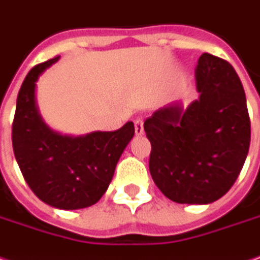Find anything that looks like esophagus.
Returning a JSON list of instances; mask_svg holds the SVG:
<instances>
[{
    "label": "esophagus",
    "mask_w": 260,
    "mask_h": 260,
    "mask_svg": "<svg viewBox=\"0 0 260 260\" xmlns=\"http://www.w3.org/2000/svg\"><path fill=\"white\" fill-rule=\"evenodd\" d=\"M134 132H136V134H143V132H144V127H143V118H136L134 120Z\"/></svg>",
    "instance_id": "34e87169"
}]
</instances>
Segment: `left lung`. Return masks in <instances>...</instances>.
I'll return each mask as SVG.
<instances>
[{
    "instance_id": "8db88e82",
    "label": "left lung",
    "mask_w": 260,
    "mask_h": 260,
    "mask_svg": "<svg viewBox=\"0 0 260 260\" xmlns=\"http://www.w3.org/2000/svg\"><path fill=\"white\" fill-rule=\"evenodd\" d=\"M200 93L186 110L158 109L144 121L149 169L160 191L176 203L206 205L236 182L250 144L246 95L231 64L209 53L196 67Z\"/></svg>"
}]
</instances>
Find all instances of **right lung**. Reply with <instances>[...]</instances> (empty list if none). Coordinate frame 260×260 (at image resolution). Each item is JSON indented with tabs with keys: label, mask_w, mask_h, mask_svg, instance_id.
<instances>
[{
	"label": "right lung",
	"mask_w": 260,
	"mask_h": 260,
	"mask_svg": "<svg viewBox=\"0 0 260 260\" xmlns=\"http://www.w3.org/2000/svg\"><path fill=\"white\" fill-rule=\"evenodd\" d=\"M60 57L37 64L22 81L12 121V149L29 189L50 206L66 210L97 203L113 179L121 153L134 136V124L116 132L71 137L45 126L37 111L36 81Z\"/></svg>",
	"instance_id": "1"
}]
</instances>
